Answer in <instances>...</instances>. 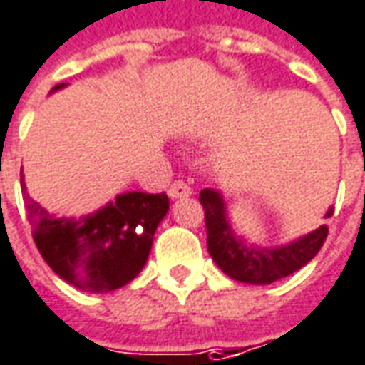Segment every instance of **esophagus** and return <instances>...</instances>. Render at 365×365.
<instances>
[{
  "mask_svg": "<svg viewBox=\"0 0 365 365\" xmlns=\"http://www.w3.org/2000/svg\"><path fill=\"white\" fill-rule=\"evenodd\" d=\"M191 193H193V190H191L187 183L182 182V180H178V182L172 183V185H170V190H168V195H170L172 200H178V197H187V195H191Z\"/></svg>",
  "mask_w": 365,
  "mask_h": 365,
  "instance_id": "obj_1",
  "label": "esophagus"
}]
</instances>
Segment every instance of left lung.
<instances>
[{
	"mask_svg": "<svg viewBox=\"0 0 365 365\" xmlns=\"http://www.w3.org/2000/svg\"><path fill=\"white\" fill-rule=\"evenodd\" d=\"M200 201L205 211L207 227V251L227 277L249 284H271L302 269L320 251L328 237V227L320 225L308 235L282 247H257L247 245L235 237L227 221L223 195L215 190H203ZM334 209H328L324 217H332Z\"/></svg>",
	"mask_w": 365,
	"mask_h": 365,
	"instance_id": "left-lung-1",
	"label": "left lung"
}]
</instances>
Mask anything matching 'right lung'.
<instances>
[{"label": "right lung", "mask_w": 365, "mask_h": 365, "mask_svg": "<svg viewBox=\"0 0 365 365\" xmlns=\"http://www.w3.org/2000/svg\"><path fill=\"white\" fill-rule=\"evenodd\" d=\"M25 201L41 257L61 279L91 292L122 289L138 277L170 209L165 193L142 191L122 193L81 219H55L27 195Z\"/></svg>", "instance_id": "right-lung-1"}]
</instances>
